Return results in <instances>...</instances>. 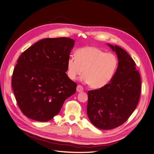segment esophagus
I'll use <instances>...</instances> for the list:
<instances>
[{"label":"esophagus","instance_id":"esophagus-1","mask_svg":"<svg viewBox=\"0 0 154 154\" xmlns=\"http://www.w3.org/2000/svg\"><path fill=\"white\" fill-rule=\"evenodd\" d=\"M76 91H78V92H81V91H84V89H83V87L81 86V85H78V86H77V88H76Z\"/></svg>","mask_w":154,"mask_h":154}]
</instances>
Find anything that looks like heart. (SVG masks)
<instances>
[{
  "label": "heart",
  "instance_id": "1",
  "mask_svg": "<svg viewBox=\"0 0 154 154\" xmlns=\"http://www.w3.org/2000/svg\"><path fill=\"white\" fill-rule=\"evenodd\" d=\"M75 56L70 57L67 61L68 76L75 80L83 72L81 79L95 89L101 88L110 82L119 63L114 54L94 47L81 48L77 50Z\"/></svg>",
  "mask_w": 154,
  "mask_h": 154
}]
</instances>
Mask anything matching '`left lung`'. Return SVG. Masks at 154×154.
I'll return each mask as SVG.
<instances>
[{
	"label": "left lung",
	"instance_id": "obj_1",
	"mask_svg": "<svg viewBox=\"0 0 154 154\" xmlns=\"http://www.w3.org/2000/svg\"><path fill=\"white\" fill-rule=\"evenodd\" d=\"M108 45L116 52L118 67L107 85L88 92V116L94 126L103 130L114 129L127 121L141 92L140 76L134 60L121 47Z\"/></svg>",
	"mask_w": 154,
	"mask_h": 154
}]
</instances>
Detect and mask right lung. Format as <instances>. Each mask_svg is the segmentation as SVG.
Here are the masks:
<instances>
[{
	"label": "right lung",
	"instance_id": "obj_1",
	"mask_svg": "<svg viewBox=\"0 0 154 154\" xmlns=\"http://www.w3.org/2000/svg\"><path fill=\"white\" fill-rule=\"evenodd\" d=\"M75 41L60 37L42 39L17 60L12 87L17 104L29 118L47 122L57 115L77 84L67 75V61Z\"/></svg>",
	"mask_w": 154,
	"mask_h": 154
}]
</instances>
